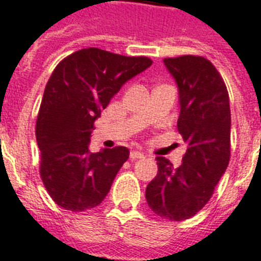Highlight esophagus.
I'll use <instances>...</instances> for the list:
<instances>
[{
    "label": "esophagus",
    "mask_w": 261,
    "mask_h": 261,
    "mask_svg": "<svg viewBox=\"0 0 261 261\" xmlns=\"http://www.w3.org/2000/svg\"><path fill=\"white\" fill-rule=\"evenodd\" d=\"M145 155H143V153H141V151L138 150H133L130 153V159L131 160H137V159H143Z\"/></svg>",
    "instance_id": "1"
}]
</instances>
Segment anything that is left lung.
Returning a JSON list of instances; mask_svg holds the SVG:
<instances>
[{
    "label": "left lung",
    "mask_w": 261,
    "mask_h": 261,
    "mask_svg": "<svg viewBox=\"0 0 261 261\" xmlns=\"http://www.w3.org/2000/svg\"><path fill=\"white\" fill-rule=\"evenodd\" d=\"M178 88V133L187 143L182 164L157 157L159 173L146 187L147 204L168 221H184L202 210L230 160L229 93L215 66L203 57L165 58Z\"/></svg>",
    "instance_id": "left-lung-1"
}]
</instances>
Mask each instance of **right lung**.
I'll return each mask as SVG.
<instances>
[{"label":"right lung","mask_w":261,"mask_h":261,"mask_svg":"<svg viewBox=\"0 0 261 261\" xmlns=\"http://www.w3.org/2000/svg\"><path fill=\"white\" fill-rule=\"evenodd\" d=\"M146 57H124L84 48L61 61L43 93L36 120L40 176L65 210H90L104 200L130 151L124 146L90 153L94 120L124 84L151 65Z\"/></svg>","instance_id":"right-lung-1"}]
</instances>
